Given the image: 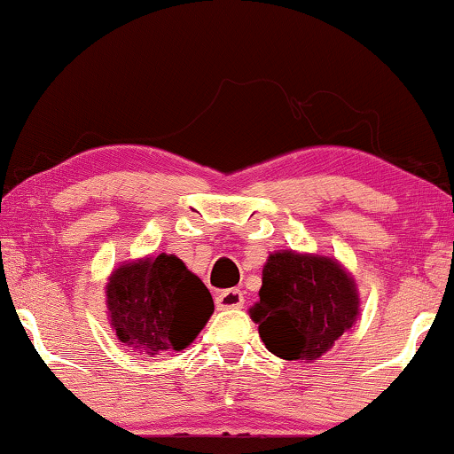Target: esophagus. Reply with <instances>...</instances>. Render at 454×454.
<instances>
[{
  "mask_svg": "<svg viewBox=\"0 0 454 454\" xmlns=\"http://www.w3.org/2000/svg\"><path fill=\"white\" fill-rule=\"evenodd\" d=\"M244 294L239 289H225L219 291L215 295V303L219 309H231V308H241L244 306Z\"/></svg>",
  "mask_w": 454,
  "mask_h": 454,
  "instance_id": "esophagus-1",
  "label": "esophagus"
}]
</instances>
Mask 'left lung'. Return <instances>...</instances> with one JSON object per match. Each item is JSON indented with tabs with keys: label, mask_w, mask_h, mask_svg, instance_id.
Returning <instances> with one entry per match:
<instances>
[{
	"label": "left lung",
	"mask_w": 454,
	"mask_h": 454,
	"mask_svg": "<svg viewBox=\"0 0 454 454\" xmlns=\"http://www.w3.org/2000/svg\"><path fill=\"white\" fill-rule=\"evenodd\" d=\"M252 318L275 356L316 359L357 318L356 285L331 258L277 252L262 270Z\"/></svg>",
	"instance_id": "1"
}]
</instances>
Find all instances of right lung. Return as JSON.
Instances as JSON below:
<instances>
[{"mask_svg": "<svg viewBox=\"0 0 454 454\" xmlns=\"http://www.w3.org/2000/svg\"><path fill=\"white\" fill-rule=\"evenodd\" d=\"M107 306L117 339L151 357L185 349L215 309L200 278L167 254L117 269Z\"/></svg>", "mask_w": 454, "mask_h": 454, "instance_id": "obj_1", "label": "right lung"}]
</instances>
